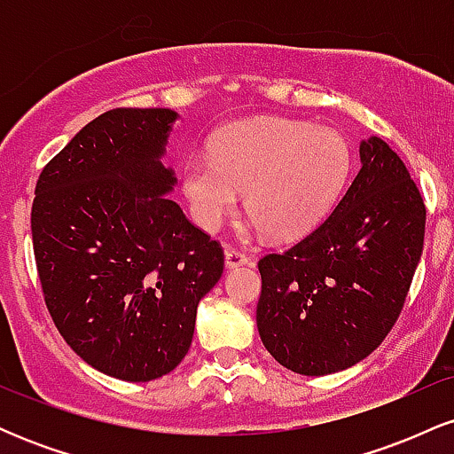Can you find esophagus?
<instances>
[{
	"instance_id": "34e87169",
	"label": "esophagus",
	"mask_w": 454,
	"mask_h": 454,
	"mask_svg": "<svg viewBox=\"0 0 454 454\" xmlns=\"http://www.w3.org/2000/svg\"><path fill=\"white\" fill-rule=\"evenodd\" d=\"M223 264H226V269H239V267H245V264H249V258L245 256V254L237 252V249H228L226 254H223Z\"/></svg>"
}]
</instances>
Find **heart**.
Instances as JSON below:
<instances>
[{
	"mask_svg": "<svg viewBox=\"0 0 454 454\" xmlns=\"http://www.w3.org/2000/svg\"><path fill=\"white\" fill-rule=\"evenodd\" d=\"M352 168L346 138L328 128L279 117L231 123L211 140V155L181 168L196 222L215 231L245 194V211L275 241L311 232L340 200Z\"/></svg>",
	"mask_w": 454,
	"mask_h": 454,
	"instance_id": "b5f03b06",
	"label": "heart"
}]
</instances>
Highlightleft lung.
<instances>
[{
	"mask_svg": "<svg viewBox=\"0 0 454 454\" xmlns=\"http://www.w3.org/2000/svg\"><path fill=\"white\" fill-rule=\"evenodd\" d=\"M361 170L314 232L258 262L256 325L270 356L328 376L369 356L401 314L423 254L425 202L382 138L358 145Z\"/></svg>",
	"mask_w": 454,
	"mask_h": 454,
	"instance_id": "obj_1",
	"label": "left lung"
}]
</instances>
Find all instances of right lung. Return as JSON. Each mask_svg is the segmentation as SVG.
Returning a JSON list of instances; mask_svg holds the SVG:
<instances>
[{
	"instance_id": "right-lung-1",
	"label": "right lung",
	"mask_w": 454,
	"mask_h": 454,
	"mask_svg": "<svg viewBox=\"0 0 454 454\" xmlns=\"http://www.w3.org/2000/svg\"><path fill=\"white\" fill-rule=\"evenodd\" d=\"M179 114L114 108L93 119L35 184L31 237L44 301L67 346L111 378L149 382L190 350L223 252L170 200L161 164Z\"/></svg>"
}]
</instances>
